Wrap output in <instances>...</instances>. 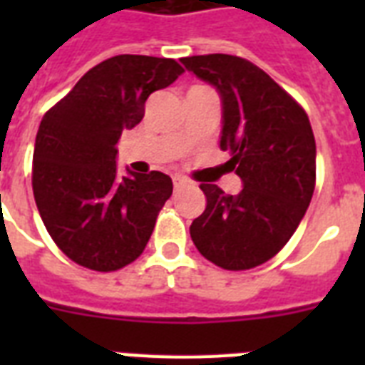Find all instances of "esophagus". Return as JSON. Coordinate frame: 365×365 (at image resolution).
Segmentation results:
<instances>
[{"label": "esophagus", "mask_w": 365, "mask_h": 365, "mask_svg": "<svg viewBox=\"0 0 365 365\" xmlns=\"http://www.w3.org/2000/svg\"><path fill=\"white\" fill-rule=\"evenodd\" d=\"M189 185H191V182H189V180H185V178H182V176L174 178V189H176V191H180V189H183V187H189Z\"/></svg>", "instance_id": "obj_1"}]
</instances>
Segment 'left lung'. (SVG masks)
Listing matches in <instances>:
<instances>
[{
	"mask_svg": "<svg viewBox=\"0 0 365 365\" xmlns=\"http://www.w3.org/2000/svg\"><path fill=\"white\" fill-rule=\"evenodd\" d=\"M182 64L222 98L220 148L242 180L239 195L202 183L206 208L189 233L206 259L246 271L284 248L311 205L317 143L305 110L265 71L240 56L202 54Z\"/></svg>",
	"mask_w": 365,
	"mask_h": 365,
	"instance_id": "8db88e82",
	"label": "left lung"
}]
</instances>
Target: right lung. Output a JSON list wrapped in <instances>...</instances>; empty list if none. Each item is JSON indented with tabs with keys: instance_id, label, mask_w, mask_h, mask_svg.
Segmentation results:
<instances>
[{
	"instance_id": "add662e5",
	"label": "right lung",
	"mask_w": 365,
	"mask_h": 365,
	"mask_svg": "<svg viewBox=\"0 0 365 365\" xmlns=\"http://www.w3.org/2000/svg\"><path fill=\"white\" fill-rule=\"evenodd\" d=\"M172 58L119 54L88 70L43 115L31 187L48 235L77 265L110 272L140 257L172 180L117 172V142L142 121L149 94L182 76Z\"/></svg>"
}]
</instances>
